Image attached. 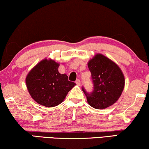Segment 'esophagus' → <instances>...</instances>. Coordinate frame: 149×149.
<instances>
[{
  "label": "esophagus",
  "mask_w": 149,
  "mask_h": 149,
  "mask_svg": "<svg viewBox=\"0 0 149 149\" xmlns=\"http://www.w3.org/2000/svg\"><path fill=\"white\" fill-rule=\"evenodd\" d=\"M75 83H76L77 85L80 86V84H81V81L79 80V79H77V80L75 81Z\"/></svg>",
  "instance_id": "1"
}]
</instances>
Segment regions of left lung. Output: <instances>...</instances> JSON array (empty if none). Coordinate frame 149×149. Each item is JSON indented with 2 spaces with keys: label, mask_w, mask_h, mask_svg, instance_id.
<instances>
[{
  "label": "left lung",
  "mask_w": 149,
  "mask_h": 149,
  "mask_svg": "<svg viewBox=\"0 0 149 149\" xmlns=\"http://www.w3.org/2000/svg\"><path fill=\"white\" fill-rule=\"evenodd\" d=\"M92 75L94 90L87 93V102L92 107L103 109L113 104L124 88L125 78L123 72L117 65L102 54H96L88 63Z\"/></svg>",
  "instance_id": "1"
}]
</instances>
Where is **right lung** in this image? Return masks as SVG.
I'll return each instance as SVG.
<instances>
[{
  "label": "right lung",
  "instance_id": "add662e5",
  "mask_svg": "<svg viewBox=\"0 0 149 149\" xmlns=\"http://www.w3.org/2000/svg\"><path fill=\"white\" fill-rule=\"evenodd\" d=\"M59 63L45 58L39 62L26 76L27 88L32 98L47 107H55L63 101L68 92L75 85L68 80L66 74L58 71Z\"/></svg>",
  "mask_w": 149,
  "mask_h": 149
}]
</instances>
